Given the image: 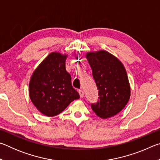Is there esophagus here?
<instances>
[{
	"label": "esophagus",
	"instance_id": "obj_1",
	"mask_svg": "<svg viewBox=\"0 0 160 160\" xmlns=\"http://www.w3.org/2000/svg\"><path fill=\"white\" fill-rule=\"evenodd\" d=\"M78 92H79V94H80V97H84V92H83V90H80L79 91H78Z\"/></svg>",
	"mask_w": 160,
	"mask_h": 160
}]
</instances>
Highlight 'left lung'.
Here are the masks:
<instances>
[{"mask_svg": "<svg viewBox=\"0 0 160 160\" xmlns=\"http://www.w3.org/2000/svg\"><path fill=\"white\" fill-rule=\"evenodd\" d=\"M86 57L99 90L98 101L91 104L92 109L102 118L115 116L126 107L131 94L125 68L106 51L88 53Z\"/></svg>", "mask_w": 160, "mask_h": 160, "instance_id": "left-lung-1", "label": "left lung"}]
</instances>
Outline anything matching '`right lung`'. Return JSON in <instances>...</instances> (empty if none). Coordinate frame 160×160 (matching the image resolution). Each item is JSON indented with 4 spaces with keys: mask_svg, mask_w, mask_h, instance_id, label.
Wrapping results in <instances>:
<instances>
[{
    "mask_svg": "<svg viewBox=\"0 0 160 160\" xmlns=\"http://www.w3.org/2000/svg\"><path fill=\"white\" fill-rule=\"evenodd\" d=\"M66 57L60 53H51L34 70L29 82L32 103L47 116L59 114L70 102L80 98L66 70Z\"/></svg>",
    "mask_w": 160,
    "mask_h": 160,
    "instance_id": "add662e5",
    "label": "right lung"
}]
</instances>
